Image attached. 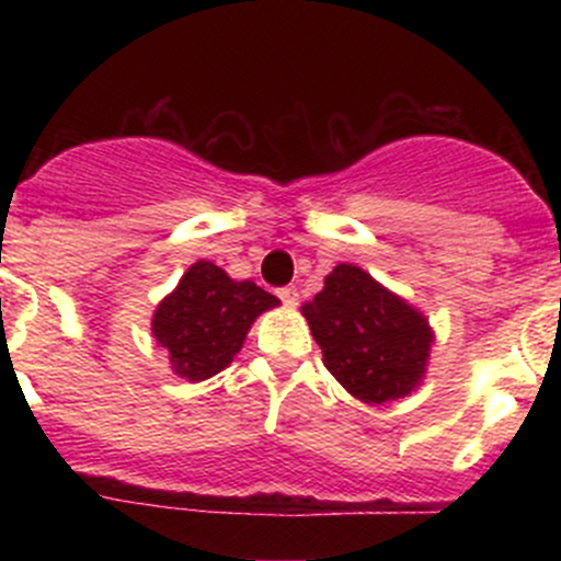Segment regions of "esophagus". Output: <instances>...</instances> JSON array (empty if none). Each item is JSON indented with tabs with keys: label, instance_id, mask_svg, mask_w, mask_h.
I'll return each mask as SVG.
<instances>
[{
	"label": "esophagus",
	"instance_id": "obj_1",
	"mask_svg": "<svg viewBox=\"0 0 561 561\" xmlns=\"http://www.w3.org/2000/svg\"><path fill=\"white\" fill-rule=\"evenodd\" d=\"M279 298H282V304H285V307H296V304H298V290H296V287H282Z\"/></svg>",
	"mask_w": 561,
	"mask_h": 561
}]
</instances>
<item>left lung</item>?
I'll return each instance as SVG.
<instances>
[{"instance_id":"obj_1","label":"left lung","mask_w":561,"mask_h":561,"mask_svg":"<svg viewBox=\"0 0 561 561\" xmlns=\"http://www.w3.org/2000/svg\"><path fill=\"white\" fill-rule=\"evenodd\" d=\"M301 314L325 369L364 404H388L421 388L434 344L428 317L360 265L339 263Z\"/></svg>"}]
</instances>
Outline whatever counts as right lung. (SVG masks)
Returning <instances> with one entry per match:
<instances>
[{
    "instance_id": "1",
    "label": "right lung",
    "mask_w": 561,
    "mask_h": 561,
    "mask_svg": "<svg viewBox=\"0 0 561 561\" xmlns=\"http://www.w3.org/2000/svg\"><path fill=\"white\" fill-rule=\"evenodd\" d=\"M279 298L254 282L230 279L211 260H197L157 304L151 336L168 350L173 375L203 382L233 364L252 322Z\"/></svg>"
}]
</instances>
